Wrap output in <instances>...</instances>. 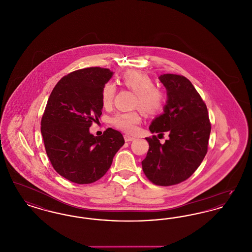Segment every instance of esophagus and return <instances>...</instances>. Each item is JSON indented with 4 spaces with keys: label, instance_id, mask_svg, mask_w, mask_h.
Segmentation results:
<instances>
[{
    "label": "esophagus",
    "instance_id": "1",
    "mask_svg": "<svg viewBox=\"0 0 252 252\" xmlns=\"http://www.w3.org/2000/svg\"><path fill=\"white\" fill-rule=\"evenodd\" d=\"M124 138H125V141L126 142H132V141H134L135 140V137H133V136H130V135H127V134H126L125 136H124Z\"/></svg>",
    "mask_w": 252,
    "mask_h": 252
}]
</instances>
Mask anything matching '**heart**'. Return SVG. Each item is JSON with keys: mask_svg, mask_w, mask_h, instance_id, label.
Instances as JSON below:
<instances>
[{"mask_svg": "<svg viewBox=\"0 0 252 252\" xmlns=\"http://www.w3.org/2000/svg\"><path fill=\"white\" fill-rule=\"evenodd\" d=\"M121 84L136 94L135 107L139 108L147 115H155L162 110L166 101L164 91L155 86L151 76L140 71L128 70L124 72L120 79ZM116 94V86L112 82L104 85L101 91V103L105 108L112 106ZM142 122V114L138 110L122 111L111 117V125L127 133L137 131Z\"/></svg>", "mask_w": 252, "mask_h": 252, "instance_id": "heart-1", "label": "heart"}]
</instances>
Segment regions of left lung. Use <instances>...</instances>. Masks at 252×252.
<instances>
[{"mask_svg":"<svg viewBox=\"0 0 252 252\" xmlns=\"http://www.w3.org/2000/svg\"><path fill=\"white\" fill-rule=\"evenodd\" d=\"M159 80L167 90L164 113L149 126L160 138L166 131L169 139L160 144L156 135L145 138L149 144L142 161L143 171L152 183L171 186L189 179L208 151L211 122L203 99L191 81L183 75L164 73Z\"/></svg>","mask_w":252,"mask_h":252,"instance_id":"1","label":"left lung"}]
</instances>
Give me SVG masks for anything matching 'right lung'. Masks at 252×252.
<instances>
[{
    "instance_id": "right-lung-1",
    "label": "right lung",
    "mask_w": 252,
    "mask_h": 252,
    "mask_svg": "<svg viewBox=\"0 0 252 252\" xmlns=\"http://www.w3.org/2000/svg\"><path fill=\"white\" fill-rule=\"evenodd\" d=\"M112 73L90 67L63 76L49 96L41 118L40 130L52 166L77 184L100 180L125 144L120 132L110 127L100 137L89 131L102 114L101 91Z\"/></svg>"
}]
</instances>
